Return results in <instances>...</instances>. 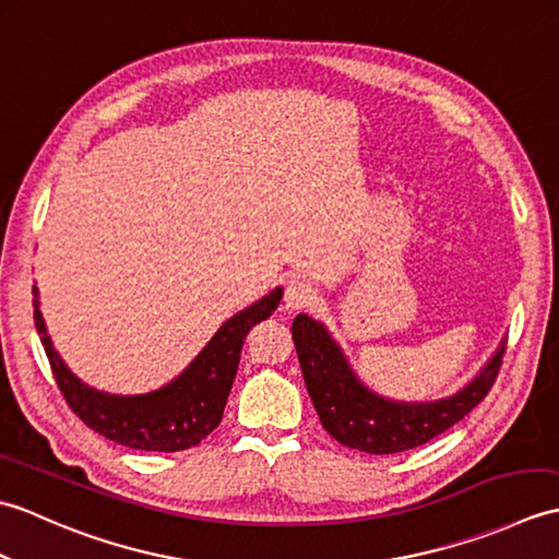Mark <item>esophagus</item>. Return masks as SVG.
<instances>
[{
    "label": "esophagus",
    "mask_w": 559,
    "mask_h": 559,
    "mask_svg": "<svg viewBox=\"0 0 559 559\" xmlns=\"http://www.w3.org/2000/svg\"><path fill=\"white\" fill-rule=\"evenodd\" d=\"M314 300H317V290L312 283L305 278H293L286 286V293H283V305H286L288 312L305 310V307H310Z\"/></svg>",
    "instance_id": "34e87169"
}]
</instances>
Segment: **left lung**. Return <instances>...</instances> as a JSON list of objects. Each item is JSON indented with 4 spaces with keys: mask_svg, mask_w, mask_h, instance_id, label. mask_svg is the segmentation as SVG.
<instances>
[{
    "mask_svg": "<svg viewBox=\"0 0 559 559\" xmlns=\"http://www.w3.org/2000/svg\"><path fill=\"white\" fill-rule=\"evenodd\" d=\"M290 331L307 394L324 430L336 442L365 454H399L456 425L488 396L507 348L502 341L480 372L456 394L435 401H396L377 394L355 374L346 353L322 322L298 314Z\"/></svg>",
    "mask_w": 559,
    "mask_h": 559,
    "instance_id": "obj_1",
    "label": "left lung"
}]
</instances>
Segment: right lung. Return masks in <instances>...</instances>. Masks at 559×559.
Masks as SVG:
<instances>
[{"label":"right lung","mask_w":559,"mask_h":559,"mask_svg":"<svg viewBox=\"0 0 559 559\" xmlns=\"http://www.w3.org/2000/svg\"><path fill=\"white\" fill-rule=\"evenodd\" d=\"M281 298L283 288L278 286L261 300L225 319L223 326L180 374L146 394H110V391L81 382L59 358L52 338L47 336L35 286L33 319L59 391L67 399L69 408L91 430L129 449L182 451L197 447L218 427L249 329L271 317Z\"/></svg>","instance_id":"obj_1"}]
</instances>
